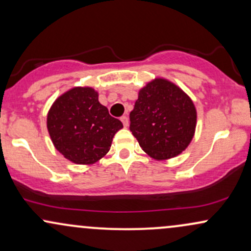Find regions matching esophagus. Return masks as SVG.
<instances>
[{"label": "esophagus", "instance_id": "obj_1", "mask_svg": "<svg viewBox=\"0 0 251 251\" xmlns=\"http://www.w3.org/2000/svg\"><path fill=\"white\" fill-rule=\"evenodd\" d=\"M120 120H122L124 126H125V127H127V126H128V117L127 116H123L122 118H120Z\"/></svg>", "mask_w": 251, "mask_h": 251}]
</instances>
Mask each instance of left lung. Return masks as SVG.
Wrapping results in <instances>:
<instances>
[{
	"instance_id": "1",
	"label": "left lung",
	"mask_w": 251,
	"mask_h": 251,
	"mask_svg": "<svg viewBox=\"0 0 251 251\" xmlns=\"http://www.w3.org/2000/svg\"><path fill=\"white\" fill-rule=\"evenodd\" d=\"M129 122L143 151L155 160H165L180 154L191 143L197 111L183 89L155 77L138 93Z\"/></svg>"
}]
</instances>
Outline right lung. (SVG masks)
I'll list each match as a JSON object with an SVG mask.
<instances>
[{
    "label": "right lung",
    "mask_w": 251,
    "mask_h": 251,
    "mask_svg": "<svg viewBox=\"0 0 251 251\" xmlns=\"http://www.w3.org/2000/svg\"><path fill=\"white\" fill-rule=\"evenodd\" d=\"M92 87H74L54 101L47 114V128L57 151L66 159L91 165L109 151L114 134L123 128L111 117Z\"/></svg>",
    "instance_id": "add662e5"
}]
</instances>
